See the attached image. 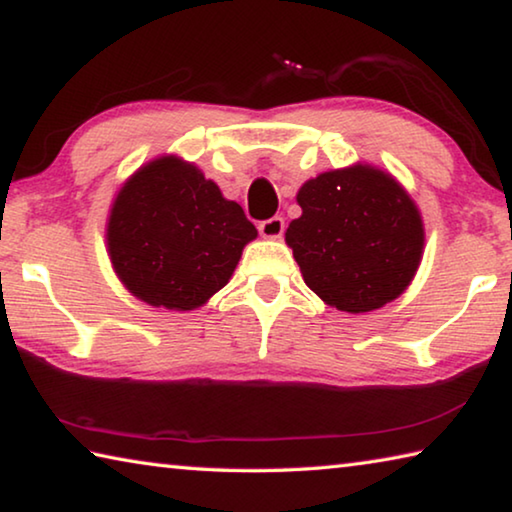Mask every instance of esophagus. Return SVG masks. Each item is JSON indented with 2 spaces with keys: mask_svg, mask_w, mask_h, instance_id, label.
Returning a JSON list of instances; mask_svg holds the SVG:
<instances>
[{
  "mask_svg": "<svg viewBox=\"0 0 512 512\" xmlns=\"http://www.w3.org/2000/svg\"><path fill=\"white\" fill-rule=\"evenodd\" d=\"M282 232H284L282 216H271V219L259 223V235H262L264 239H277V237H282Z\"/></svg>",
  "mask_w": 512,
  "mask_h": 512,
  "instance_id": "esophagus-1",
  "label": "esophagus"
}]
</instances>
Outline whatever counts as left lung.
Here are the masks:
<instances>
[{"instance_id": "8db88e82", "label": "left lung", "mask_w": 512, "mask_h": 512, "mask_svg": "<svg viewBox=\"0 0 512 512\" xmlns=\"http://www.w3.org/2000/svg\"><path fill=\"white\" fill-rule=\"evenodd\" d=\"M287 244L307 287L329 307L363 314L384 307L418 271L424 228L418 207L391 173L354 164L307 180Z\"/></svg>"}]
</instances>
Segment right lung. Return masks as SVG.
I'll list each match as a JSON object with an SVG mask.
<instances>
[{
  "instance_id": "obj_1",
  "label": "right lung",
  "mask_w": 512,
  "mask_h": 512,
  "mask_svg": "<svg viewBox=\"0 0 512 512\" xmlns=\"http://www.w3.org/2000/svg\"><path fill=\"white\" fill-rule=\"evenodd\" d=\"M257 237L241 205L176 155L126 180L108 219L112 268L151 307L189 311L228 284L241 250Z\"/></svg>"
}]
</instances>
